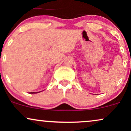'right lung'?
Returning <instances> with one entry per match:
<instances>
[{
    "mask_svg": "<svg viewBox=\"0 0 131 131\" xmlns=\"http://www.w3.org/2000/svg\"><path fill=\"white\" fill-rule=\"evenodd\" d=\"M31 94H36V92H31Z\"/></svg>",
    "mask_w": 131,
    "mask_h": 131,
    "instance_id": "1",
    "label": "right lung"
}]
</instances>
